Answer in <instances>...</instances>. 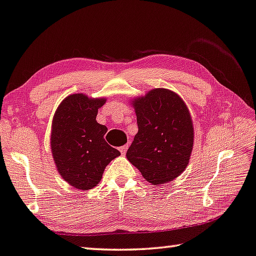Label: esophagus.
Listing matches in <instances>:
<instances>
[{"mask_svg": "<svg viewBox=\"0 0 256 256\" xmlns=\"http://www.w3.org/2000/svg\"><path fill=\"white\" fill-rule=\"evenodd\" d=\"M128 144H124V146H122V147L120 148V152H122V154H123V155H124V154H125V152H126V150H128Z\"/></svg>", "mask_w": 256, "mask_h": 256, "instance_id": "1", "label": "esophagus"}]
</instances>
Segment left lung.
Segmentation results:
<instances>
[{
  "instance_id": "1",
  "label": "left lung",
  "mask_w": 256,
  "mask_h": 256,
  "mask_svg": "<svg viewBox=\"0 0 256 256\" xmlns=\"http://www.w3.org/2000/svg\"><path fill=\"white\" fill-rule=\"evenodd\" d=\"M138 133L126 158L154 185L178 177L188 164L193 124L184 101L176 93L156 88L133 101Z\"/></svg>"
}]
</instances>
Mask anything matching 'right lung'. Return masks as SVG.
<instances>
[{"instance_id":"obj_1","label":"right lung","mask_w":256,"mask_h":256,"mask_svg":"<svg viewBox=\"0 0 256 256\" xmlns=\"http://www.w3.org/2000/svg\"><path fill=\"white\" fill-rule=\"evenodd\" d=\"M104 98L74 94L57 108L50 146L58 172L64 180L79 190H90L101 180L104 168L120 155L104 140L106 125L96 122L98 109Z\"/></svg>"}]
</instances>
